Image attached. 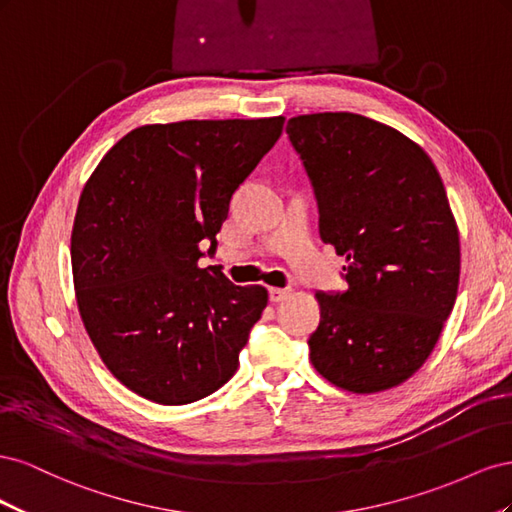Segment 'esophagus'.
Instances as JSON below:
<instances>
[{
	"label": "esophagus",
	"mask_w": 512,
	"mask_h": 512,
	"mask_svg": "<svg viewBox=\"0 0 512 512\" xmlns=\"http://www.w3.org/2000/svg\"><path fill=\"white\" fill-rule=\"evenodd\" d=\"M288 294H290L288 288H269V301L271 303H280V301H284L288 297Z\"/></svg>",
	"instance_id": "34e87169"
}]
</instances>
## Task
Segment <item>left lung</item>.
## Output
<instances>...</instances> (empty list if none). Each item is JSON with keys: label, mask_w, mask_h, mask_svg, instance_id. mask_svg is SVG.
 Here are the masks:
<instances>
[{"label": "left lung", "mask_w": 512, "mask_h": 512, "mask_svg": "<svg viewBox=\"0 0 512 512\" xmlns=\"http://www.w3.org/2000/svg\"><path fill=\"white\" fill-rule=\"evenodd\" d=\"M290 143L346 256V290L318 292L309 359L339 389L408 380L436 346L459 286V232L438 168L401 132L354 113L292 117Z\"/></svg>", "instance_id": "1"}]
</instances>
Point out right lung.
Here are the masks:
<instances>
[{"label": "right lung", "instance_id": "1", "mask_svg": "<svg viewBox=\"0 0 512 512\" xmlns=\"http://www.w3.org/2000/svg\"><path fill=\"white\" fill-rule=\"evenodd\" d=\"M284 117L143 126L106 153L72 230L85 329L130 391L183 406L235 376L267 307L262 286L200 269L218 247L232 194L282 136Z\"/></svg>", "mask_w": 512, "mask_h": 512}]
</instances>
